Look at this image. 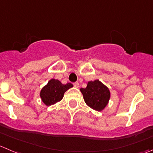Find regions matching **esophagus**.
<instances>
[{"instance_id":"esophagus-1","label":"esophagus","mask_w":153,"mask_h":153,"mask_svg":"<svg viewBox=\"0 0 153 153\" xmlns=\"http://www.w3.org/2000/svg\"><path fill=\"white\" fill-rule=\"evenodd\" d=\"M73 85H74V87H77V88H78V87H79V83H78V82H75L73 84Z\"/></svg>"}]
</instances>
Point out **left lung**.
I'll return each instance as SVG.
<instances>
[{
  "label": "left lung",
  "mask_w": 153,
  "mask_h": 153,
  "mask_svg": "<svg viewBox=\"0 0 153 153\" xmlns=\"http://www.w3.org/2000/svg\"><path fill=\"white\" fill-rule=\"evenodd\" d=\"M84 102L96 111H101L105 108L110 99V91L99 80L89 81L86 88L80 89Z\"/></svg>",
  "instance_id": "left-lung-1"
}]
</instances>
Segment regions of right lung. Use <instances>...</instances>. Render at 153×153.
Returning <instances> with one entry per match:
<instances>
[{"label":"right lung","instance_id":"1","mask_svg":"<svg viewBox=\"0 0 153 153\" xmlns=\"http://www.w3.org/2000/svg\"><path fill=\"white\" fill-rule=\"evenodd\" d=\"M72 86L73 85L70 83L63 84L58 80L51 79L48 81L47 85L42 89L40 97L42 102L47 106H49L61 100L65 92L68 89L72 87Z\"/></svg>","mask_w":153,"mask_h":153}]
</instances>
